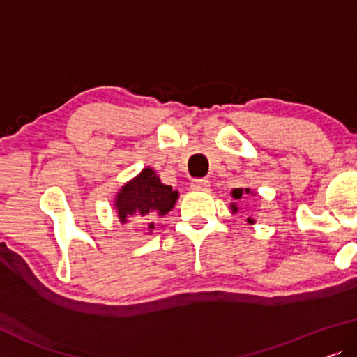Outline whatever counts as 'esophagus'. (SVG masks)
<instances>
[{
	"instance_id": "34e87169",
	"label": "esophagus",
	"mask_w": 357,
	"mask_h": 357,
	"mask_svg": "<svg viewBox=\"0 0 357 357\" xmlns=\"http://www.w3.org/2000/svg\"><path fill=\"white\" fill-rule=\"evenodd\" d=\"M190 188H192L194 190H202V192H207V190L210 189V181L205 178H197L190 183Z\"/></svg>"
}]
</instances>
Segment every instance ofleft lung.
<instances>
[{
    "mask_svg": "<svg viewBox=\"0 0 357 357\" xmlns=\"http://www.w3.org/2000/svg\"><path fill=\"white\" fill-rule=\"evenodd\" d=\"M245 192H249V189H245ZM241 195H243V189H234V190H233V197H234V199H241ZM233 208L236 210L234 205H233ZM248 222H252V220L249 218Z\"/></svg>",
    "mask_w": 357,
    "mask_h": 357,
    "instance_id": "left-lung-1",
    "label": "left lung"
}]
</instances>
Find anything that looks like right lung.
I'll return each mask as SVG.
<instances>
[{
  "label": "right lung",
  "mask_w": 357,
  "mask_h": 357,
  "mask_svg": "<svg viewBox=\"0 0 357 357\" xmlns=\"http://www.w3.org/2000/svg\"><path fill=\"white\" fill-rule=\"evenodd\" d=\"M176 199L178 192L172 185L162 184L153 169L145 168L118 194L119 220L121 223L144 222L149 229H153V220L167 215L174 207Z\"/></svg>",
  "instance_id": "1"
}]
</instances>
